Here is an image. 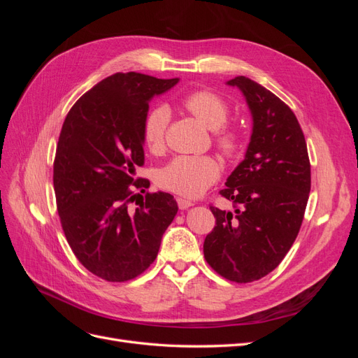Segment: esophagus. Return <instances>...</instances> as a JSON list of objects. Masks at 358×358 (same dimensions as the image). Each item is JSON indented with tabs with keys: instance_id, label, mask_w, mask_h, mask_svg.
I'll use <instances>...</instances> for the list:
<instances>
[{
	"instance_id": "obj_1",
	"label": "esophagus",
	"mask_w": 358,
	"mask_h": 358,
	"mask_svg": "<svg viewBox=\"0 0 358 358\" xmlns=\"http://www.w3.org/2000/svg\"><path fill=\"white\" fill-rule=\"evenodd\" d=\"M176 203H178V206H179V209H188V208H191V206H194V201H191V200H187V199H182V197H178L176 199Z\"/></svg>"
}]
</instances>
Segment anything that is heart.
<instances>
[{
  "mask_svg": "<svg viewBox=\"0 0 358 358\" xmlns=\"http://www.w3.org/2000/svg\"><path fill=\"white\" fill-rule=\"evenodd\" d=\"M182 106L209 129H215L213 142L220 152L231 158L239 154L242 138L239 129L227 124L230 106L220 94L197 90L189 92ZM169 112L166 107H155L143 122V142L150 152H159L166 143ZM221 166L212 157L180 155L173 158L158 173V185L183 197H197L220 179Z\"/></svg>",
  "mask_w": 358,
  "mask_h": 358,
  "instance_id": "obj_1",
  "label": "heart"
}]
</instances>
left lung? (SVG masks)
Instances as JSON below:
<instances>
[{
  "label": "left lung",
  "instance_id": "left-lung-1",
  "mask_svg": "<svg viewBox=\"0 0 358 358\" xmlns=\"http://www.w3.org/2000/svg\"><path fill=\"white\" fill-rule=\"evenodd\" d=\"M229 85L243 92L254 128L245 159L220 191L236 212L209 206L215 227L203 252L220 276L248 284L273 272L294 243L310 192V162L297 117L279 96L245 76Z\"/></svg>",
  "mask_w": 358,
  "mask_h": 358
}]
</instances>
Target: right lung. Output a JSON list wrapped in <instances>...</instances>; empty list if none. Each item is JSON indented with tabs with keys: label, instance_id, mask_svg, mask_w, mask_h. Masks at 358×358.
<instances>
[{
	"label": "right lung",
	"instance_id": "add662e5",
	"mask_svg": "<svg viewBox=\"0 0 358 358\" xmlns=\"http://www.w3.org/2000/svg\"><path fill=\"white\" fill-rule=\"evenodd\" d=\"M176 83L115 73L85 92L62 124L53 161L61 227L80 264L107 282L142 275L178 213L171 194L149 192V180L134 178L136 167L145 164L149 100ZM137 189L145 200L131 211Z\"/></svg>",
	"mask_w": 358,
	"mask_h": 358
}]
</instances>
